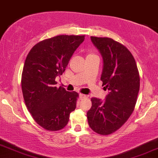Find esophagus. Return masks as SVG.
Listing matches in <instances>:
<instances>
[{
    "label": "esophagus",
    "mask_w": 158,
    "mask_h": 158,
    "mask_svg": "<svg viewBox=\"0 0 158 158\" xmlns=\"http://www.w3.org/2000/svg\"><path fill=\"white\" fill-rule=\"evenodd\" d=\"M79 97H80L81 99H86V95H85V94H79Z\"/></svg>",
    "instance_id": "esophagus-1"
}]
</instances>
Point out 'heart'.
I'll return each mask as SVG.
<instances>
[{"label": "heart", "instance_id": "heart-1", "mask_svg": "<svg viewBox=\"0 0 158 158\" xmlns=\"http://www.w3.org/2000/svg\"><path fill=\"white\" fill-rule=\"evenodd\" d=\"M92 55H95V54H94V53H89L88 56H92Z\"/></svg>", "mask_w": 158, "mask_h": 158}]
</instances>
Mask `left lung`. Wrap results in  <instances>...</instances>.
<instances>
[{
	"mask_svg": "<svg viewBox=\"0 0 158 158\" xmlns=\"http://www.w3.org/2000/svg\"><path fill=\"white\" fill-rule=\"evenodd\" d=\"M103 59L102 86L109 90L104 102L90 100L87 112L89 126L100 135H109L128 120L135 110L139 90V75L134 56L126 47L110 38L91 36Z\"/></svg>",
	"mask_w": 158,
	"mask_h": 158,
	"instance_id": "1",
	"label": "left lung"
}]
</instances>
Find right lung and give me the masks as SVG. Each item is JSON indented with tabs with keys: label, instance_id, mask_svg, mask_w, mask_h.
I'll return each instance as SVG.
<instances>
[{
	"label": "right lung",
	"instance_id": "1",
	"mask_svg": "<svg viewBox=\"0 0 158 158\" xmlns=\"http://www.w3.org/2000/svg\"><path fill=\"white\" fill-rule=\"evenodd\" d=\"M85 35H61L37 43L27 55L21 88L29 112L48 131L62 129L75 110L79 94L57 88L56 78L62 75Z\"/></svg>",
	"mask_w": 158,
	"mask_h": 158
}]
</instances>
